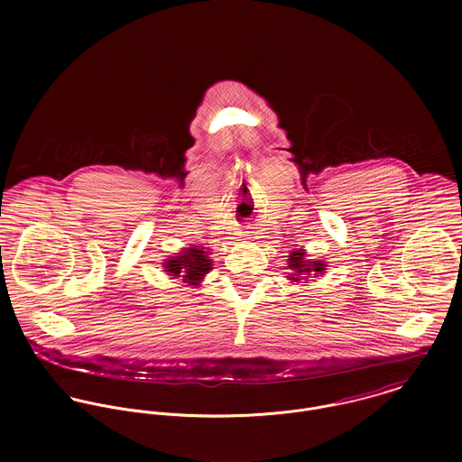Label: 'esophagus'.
I'll list each match as a JSON object with an SVG mask.
<instances>
[{
  "mask_svg": "<svg viewBox=\"0 0 462 462\" xmlns=\"http://www.w3.org/2000/svg\"><path fill=\"white\" fill-rule=\"evenodd\" d=\"M247 233H249V231H247Z\"/></svg>",
  "mask_w": 462,
  "mask_h": 462,
  "instance_id": "esophagus-1",
  "label": "esophagus"
}]
</instances>
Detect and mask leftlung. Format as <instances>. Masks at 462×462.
Here are the masks:
<instances>
[{
	"label": "left lung",
	"mask_w": 462,
	"mask_h": 462,
	"mask_svg": "<svg viewBox=\"0 0 462 462\" xmlns=\"http://www.w3.org/2000/svg\"><path fill=\"white\" fill-rule=\"evenodd\" d=\"M304 253L302 251H297V253H291V256H290V268H293V270H297V275H300V273H311V272H315V273H322V270H326L324 268V263H320V262H306L304 260ZM293 279V277H291ZM297 281V279H295Z\"/></svg>",
	"instance_id": "1"
}]
</instances>
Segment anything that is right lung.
Here are the masks:
<instances>
[{
    "label": "right lung",
    "instance_id": "right-lung-1",
    "mask_svg": "<svg viewBox=\"0 0 462 462\" xmlns=\"http://www.w3.org/2000/svg\"><path fill=\"white\" fill-rule=\"evenodd\" d=\"M165 268L174 277H181V273H183L185 282L198 284L199 281L204 277V273H208L211 270V260H208L204 251L192 247V249L183 251V256L169 260L165 263Z\"/></svg>",
    "mask_w": 462,
    "mask_h": 462
}]
</instances>
